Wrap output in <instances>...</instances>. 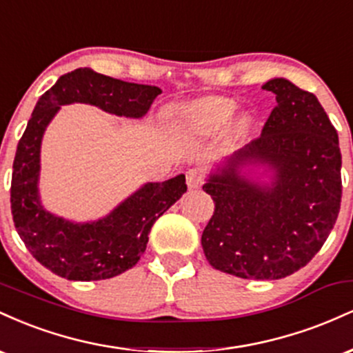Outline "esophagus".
Wrapping results in <instances>:
<instances>
[{"label":"esophagus","mask_w":353,"mask_h":353,"mask_svg":"<svg viewBox=\"0 0 353 353\" xmlns=\"http://www.w3.org/2000/svg\"><path fill=\"white\" fill-rule=\"evenodd\" d=\"M185 182L189 189H199L202 185V174L197 169H189L185 172Z\"/></svg>","instance_id":"esophagus-1"}]
</instances>
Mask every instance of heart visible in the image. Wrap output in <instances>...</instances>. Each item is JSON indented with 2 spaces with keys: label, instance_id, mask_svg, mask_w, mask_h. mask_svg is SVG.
<instances>
[{
  "label": "heart",
  "instance_id": "heart-1",
  "mask_svg": "<svg viewBox=\"0 0 353 353\" xmlns=\"http://www.w3.org/2000/svg\"><path fill=\"white\" fill-rule=\"evenodd\" d=\"M239 104L230 98H205L189 104L177 112V119L199 132H217L228 128L236 116ZM249 123V119H244Z\"/></svg>",
  "mask_w": 353,
  "mask_h": 353
}]
</instances>
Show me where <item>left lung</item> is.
I'll return each instance as SVG.
<instances>
[{"label":"left lung","instance_id":"left-lung-1","mask_svg":"<svg viewBox=\"0 0 353 353\" xmlns=\"http://www.w3.org/2000/svg\"><path fill=\"white\" fill-rule=\"evenodd\" d=\"M262 89L274 92L277 106L261 137L217 165L202 185L216 209L201 244L221 272L275 281L309 264L334 229L342 154L312 92L285 78Z\"/></svg>","mask_w":353,"mask_h":353}]
</instances>
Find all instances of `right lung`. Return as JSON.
<instances>
[{
  "instance_id": "1",
  "label": "right lung",
  "mask_w": 353,
  "mask_h": 353,
  "mask_svg": "<svg viewBox=\"0 0 353 353\" xmlns=\"http://www.w3.org/2000/svg\"><path fill=\"white\" fill-rule=\"evenodd\" d=\"M161 89L79 68L63 74L38 99L18 143L11 179V214L19 237L39 264L68 281H103L125 272L144 254L149 232L188 190L185 176L145 182L98 221L74 222L46 210L39 197L41 143L61 106L91 104L129 119L148 114Z\"/></svg>"
}]
</instances>
